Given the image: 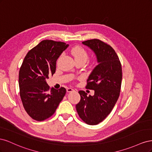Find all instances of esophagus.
<instances>
[{
	"mask_svg": "<svg viewBox=\"0 0 152 152\" xmlns=\"http://www.w3.org/2000/svg\"><path fill=\"white\" fill-rule=\"evenodd\" d=\"M73 91H74V90H73L72 88H67L66 89V91L68 92V93H70V92H72Z\"/></svg>",
	"mask_w": 152,
	"mask_h": 152,
	"instance_id": "obj_1",
	"label": "esophagus"
}]
</instances>
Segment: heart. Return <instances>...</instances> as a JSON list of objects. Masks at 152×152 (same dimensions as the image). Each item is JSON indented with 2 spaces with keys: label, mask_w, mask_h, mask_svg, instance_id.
<instances>
[{
  "label": "heart",
  "mask_w": 152,
  "mask_h": 152,
  "mask_svg": "<svg viewBox=\"0 0 152 152\" xmlns=\"http://www.w3.org/2000/svg\"><path fill=\"white\" fill-rule=\"evenodd\" d=\"M71 53L74 57L75 60H82L86 62L89 57L86 50L80 46L73 48L71 50Z\"/></svg>",
  "instance_id": "obj_1"
}]
</instances>
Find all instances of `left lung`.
Returning a JSON list of instances; mask_svg holds the SVG:
<instances>
[{
    "label": "left lung",
    "instance_id": "8db88e82",
    "mask_svg": "<svg viewBox=\"0 0 152 152\" xmlns=\"http://www.w3.org/2000/svg\"><path fill=\"white\" fill-rule=\"evenodd\" d=\"M82 44L96 55L98 65L90 73L86 88L94 91L87 96L80 91V102L77 112L82 121L89 125H97L111 112L120 94L122 79V66L114 49L98 39L88 40Z\"/></svg>",
    "mask_w": 152,
    "mask_h": 152
}]
</instances>
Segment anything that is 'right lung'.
I'll list each match as a JSON object with an SVG mask.
<instances>
[{
  "mask_svg": "<svg viewBox=\"0 0 152 152\" xmlns=\"http://www.w3.org/2000/svg\"><path fill=\"white\" fill-rule=\"evenodd\" d=\"M68 45L42 40L27 53L22 63L19 72L20 97L26 112L35 121L52 116L66 94L64 87L50 89L46 80L55 73L57 59Z\"/></svg>",
  "mask_w": 152,
  "mask_h": 152,
  "instance_id": "right-lung-1",
  "label": "right lung"
}]
</instances>
